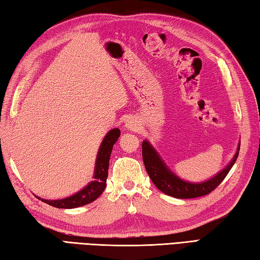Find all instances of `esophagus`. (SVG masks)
<instances>
[{"label":"esophagus","instance_id":"obj_1","mask_svg":"<svg viewBox=\"0 0 260 260\" xmlns=\"http://www.w3.org/2000/svg\"><path fill=\"white\" fill-rule=\"evenodd\" d=\"M125 126H126L127 129L135 131V129L139 128L140 125H139V121H137L135 118H129V119H127Z\"/></svg>","mask_w":260,"mask_h":260}]
</instances>
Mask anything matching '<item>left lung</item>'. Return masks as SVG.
<instances>
[{"instance_id": "left-lung-1", "label": "left lung", "mask_w": 260, "mask_h": 260, "mask_svg": "<svg viewBox=\"0 0 260 260\" xmlns=\"http://www.w3.org/2000/svg\"><path fill=\"white\" fill-rule=\"evenodd\" d=\"M239 150H240V143L238 144L237 151L231 161L221 171H218L215 176H213L205 181L190 182L181 179L179 176H177L166 165L159 152L150 143V141L144 140L143 143H142V155H143L145 169L151 180L153 181L157 189H160L162 192L172 197L181 198V200L205 196L210 194L212 190H214L226 177L233 165L236 164L239 155Z\"/></svg>"}]
</instances>
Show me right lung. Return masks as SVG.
I'll return each mask as SVG.
<instances>
[{
    "label": "right lung",
    "instance_id": "right-lung-1",
    "mask_svg": "<svg viewBox=\"0 0 260 260\" xmlns=\"http://www.w3.org/2000/svg\"><path fill=\"white\" fill-rule=\"evenodd\" d=\"M120 136V131L118 128L110 129L104 137L103 142L99 146L98 153H96L93 180L90 181L88 185L83 187L82 189L76 191L75 194L69 197L60 198V200H45L36 196L39 200H42L46 204L57 208H75L86 204H90L95 201L105 190L107 177H108V168H109V159L111 151H113L114 144Z\"/></svg>",
    "mask_w": 260,
    "mask_h": 260
}]
</instances>
